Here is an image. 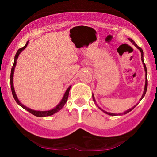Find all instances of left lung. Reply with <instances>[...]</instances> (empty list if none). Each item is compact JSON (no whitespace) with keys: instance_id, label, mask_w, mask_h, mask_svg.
I'll return each mask as SVG.
<instances>
[{"instance_id":"left-lung-1","label":"left lung","mask_w":157,"mask_h":157,"mask_svg":"<svg viewBox=\"0 0 157 157\" xmlns=\"http://www.w3.org/2000/svg\"><path fill=\"white\" fill-rule=\"evenodd\" d=\"M129 40L131 41V43H133V44L135 46H136V48H138L139 50H140V52H141V55H142V57H141V59H142V64H143V66H144V68H145V89H144V92H143V94H142V97H141V99H140V101H141L142 100V99L144 97V96H145V93H146V91H147V68H146V66H145V64L144 63V60H143V51H142V49L140 47H139V46H137V45H136V44H135V42L134 40H133L132 39H130L129 38ZM92 98H93V100H94V102H95V104H96V100H95V99H94V94H92ZM97 105V104H96ZM97 107L99 108V109H100V110H101V111H103L104 113H107V114H109V115H111V116H116V115H117V113H110V112H107V111H104V110H102L101 108H100L99 107L98 105H97ZM136 107V105H134V107L133 108H131V109H128V110H127V111H125V112H123V113H118L119 115H122V114H126V113H128V112H130L131 111H132L133 109H134V108Z\"/></svg>"}]
</instances>
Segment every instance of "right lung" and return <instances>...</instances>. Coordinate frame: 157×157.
I'll return each mask as SVG.
<instances>
[{
    "instance_id": "right-lung-1",
    "label": "right lung",
    "mask_w": 157,
    "mask_h": 157,
    "mask_svg": "<svg viewBox=\"0 0 157 157\" xmlns=\"http://www.w3.org/2000/svg\"><path fill=\"white\" fill-rule=\"evenodd\" d=\"M28 43H29V41H27L26 44L23 47L19 48V49L17 50V53H16V55L15 56V60H14V64H13V66H12V70H11V75H10V84H11V89H12V95H13V97H14V99L15 100L16 102H17V103L20 106H21L23 109H24L25 110H26L27 111H29V112L31 113L32 114L35 115V116H36V117H40L51 116V115L54 114V113L58 112V111H60V110L62 109L63 107L65 104H66V102H67L68 97V94H69V91H70V89H71V86H70L67 89V90L66 91V92H65V94H64V96H63V97L62 100H61L60 103L56 106L55 108H54L53 109L49 110V111H35V110H32L31 109H29V108L26 107V106L23 105V104L19 101L18 98H17V95H16V94H15V89H14V86H13V75H14V71H15V68L16 66V61H17V59L18 58V56L20 54H21V52H22L23 49H25V48H26L27 45H28Z\"/></svg>"
}]
</instances>
